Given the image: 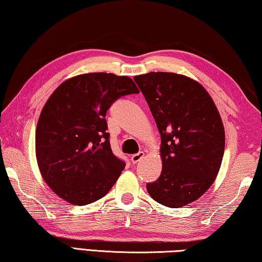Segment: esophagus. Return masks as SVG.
<instances>
[{
    "label": "esophagus",
    "mask_w": 262,
    "mask_h": 262,
    "mask_svg": "<svg viewBox=\"0 0 262 262\" xmlns=\"http://www.w3.org/2000/svg\"><path fill=\"white\" fill-rule=\"evenodd\" d=\"M143 158H144V152H139V153H137L135 155H132L130 160H131L132 163L136 164V163H138Z\"/></svg>",
    "instance_id": "34e87169"
}]
</instances>
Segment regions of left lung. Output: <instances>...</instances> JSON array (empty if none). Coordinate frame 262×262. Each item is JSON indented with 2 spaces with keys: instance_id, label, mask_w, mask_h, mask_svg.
<instances>
[{
  "instance_id": "obj_1",
  "label": "left lung",
  "mask_w": 262,
  "mask_h": 262,
  "mask_svg": "<svg viewBox=\"0 0 262 262\" xmlns=\"http://www.w3.org/2000/svg\"><path fill=\"white\" fill-rule=\"evenodd\" d=\"M134 79L161 135V175L146 187L159 204L180 208L217 176L226 144L221 116L208 92L189 77L149 72Z\"/></svg>"
}]
</instances>
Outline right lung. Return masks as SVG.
Here are the masks:
<instances>
[{"mask_svg":"<svg viewBox=\"0 0 262 262\" xmlns=\"http://www.w3.org/2000/svg\"><path fill=\"white\" fill-rule=\"evenodd\" d=\"M137 93L131 78L94 72L70 78L50 95L36 125L35 154L58 196L84 206L112 189L125 162L110 147L105 114L121 96Z\"/></svg>","mask_w":262,"mask_h":262,"instance_id":"obj_1","label":"right lung"}]
</instances>
